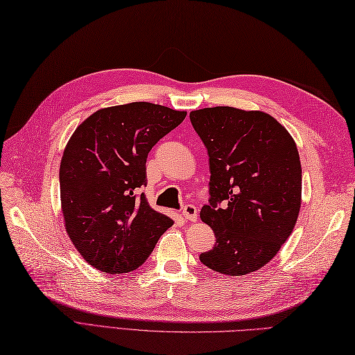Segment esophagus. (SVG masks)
I'll return each mask as SVG.
<instances>
[{
  "label": "esophagus",
  "instance_id": "1",
  "mask_svg": "<svg viewBox=\"0 0 355 355\" xmlns=\"http://www.w3.org/2000/svg\"><path fill=\"white\" fill-rule=\"evenodd\" d=\"M182 215L188 221H197V207L194 205H187L182 209Z\"/></svg>",
  "mask_w": 355,
  "mask_h": 355
}]
</instances>
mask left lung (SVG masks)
<instances>
[{
  "label": "left lung",
  "mask_w": 355,
  "mask_h": 355,
  "mask_svg": "<svg viewBox=\"0 0 355 355\" xmlns=\"http://www.w3.org/2000/svg\"><path fill=\"white\" fill-rule=\"evenodd\" d=\"M209 155V205L200 218L217 243L200 261L224 275L261 270L286 243L301 207L297 144L263 111L214 107L189 112Z\"/></svg>",
  "instance_id": "1"
}]
</instances>
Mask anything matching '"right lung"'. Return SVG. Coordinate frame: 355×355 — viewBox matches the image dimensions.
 I'll return each instance as SVG.
<instances>
[{"label": "right lung", "instance_id": "right-lung-1", "mask_svg": "<svg viewBox=\"0 0 355 355\" xmlns=\"http://www.w3.org/2000/svg\"><path fill=\"white\" fill-rule=\"evenodd\" d=\"M185 116L187 111L131 102L93 112L69 138L60 164L64 227L96 270H137L173 226L138 191L148 184V153Z\"/></svg>", "mask_w": 355, "mask_h": 355}]
</instances>
